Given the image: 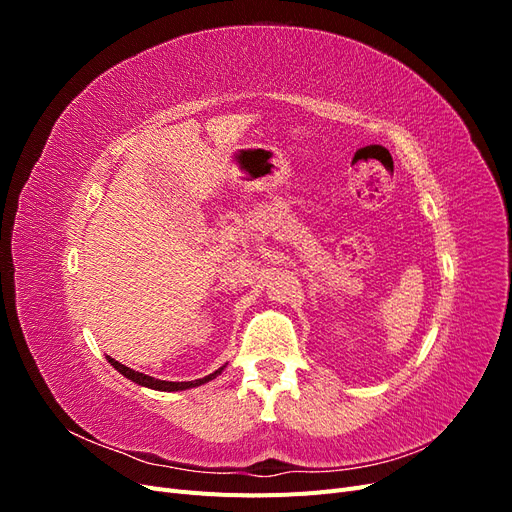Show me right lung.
I'll return each instance as SVG.
<instances>
[{"label": "right lung", "mask_w": 512, "mask_h": 512, "mask_svg": "<svg viewBox=\"0 0 512 512\" xmlns=\"http://www.w3.org/2000/svg\"><path fill=\"white\" fill-rule=\"evenodd\" d=\"M106 361L111 363L123 378L132 380L134 384L145 386V389H153V391H166V393L188 391V389H196V386H203V384H207V382L218 378V376L222 374V371H224V367H226V365H222L220 369H215L213 374H209V376H205V378H198V380H190V382H166V380H156V378H151V376H147V374H141V371H134V369H130V367H126V365H121L119 361L111 359V356H106Z\"/></svg>", "instance_id": "add662e5"}]
</instances>
